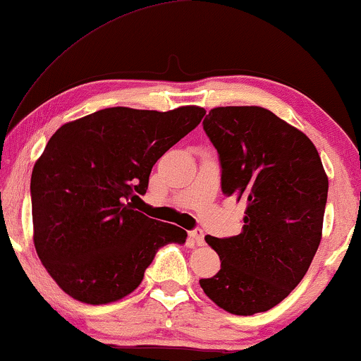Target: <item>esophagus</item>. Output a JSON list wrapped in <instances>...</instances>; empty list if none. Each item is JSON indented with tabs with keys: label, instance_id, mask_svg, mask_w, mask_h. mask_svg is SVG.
I'll list each match as a JSON object with an SVG mask.
<instances>
[{
	"label": "esophagus",
	"instance_id": "34e87169",
	"mask_svg": "<svg viewBox=\"0 0 361 361\" xmlns=\"http://www.w3.org/2000/svg\"><path fill=\"white\" fill-rule=\"evenodd\" d=\"M190 238L194 240V243L197 246H202L205 243V241H204V231H202L200 228H195L194 231H190Z\"/></svg>",
	"mask_w": 361,
	"mask_h": 361
}]
</instances>
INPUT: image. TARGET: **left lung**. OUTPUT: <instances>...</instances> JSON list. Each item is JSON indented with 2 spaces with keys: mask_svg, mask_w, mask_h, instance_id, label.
Returning <instances> with one entry per match:
<instances>
[{
  "mask_svg": "<svg viewBox=\"0 0 361 361\" xmlns=\"http://www.w3.org/2000/svg\"><path fill=\"white\" fill-rule=\"evenodd\" d=\"M204 130L220 156L221 192L245 200L246 209L240 235L205 236L221 268L200 279V288L230 314L266 312L312 263L329 177L314 142L266 108H212Z\"/></svg>",
  "mask_w": 361,
  "mask_h": 361,
  "instance_id": "obj_1",
  "label": "left lung"
}]
</instances>
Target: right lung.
<instances>
[{
    "label": "right lung",
    "mask_w": 361,
    "mask_h": 361,
    "mask_svg": "<svg viewBox=\"0 0 361 361\" xmlns=\"http://www.w3.org/2000/svg\"><path fill=\"white\" fill-rule=\"evenodd\" d=\"M200 106H113L54 133L31 176L34 246L63 293L102 305L131 294L156 251L187 231L133 205L152 166L202 121ZM132 202H130L129 200Z\"/></svg>",
    "instance_id": "right-lung-1"
}]
</instances>
